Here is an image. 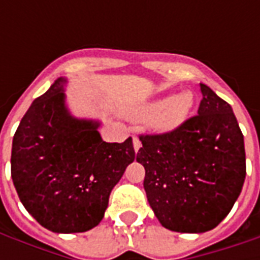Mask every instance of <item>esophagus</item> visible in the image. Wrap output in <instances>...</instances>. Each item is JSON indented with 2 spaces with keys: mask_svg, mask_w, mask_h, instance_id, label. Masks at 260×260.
<instances>
[{
  "mask_svg": "<svg viewBox=\"0 0 260 260\" xmlns=\"http://www.w3.org/2000/svg\"><path fill=\"white\" fill-rule=\"evenodd\" d=\"M132 143H134V149H135V152H138V150H139L142 146L139 138H138V136H134V138H132Z\"/></svg>",
  "mask_w": 260,
  "mask_h": 260,
  "instance_id": "esophagus-1",
  "label": "esophagus"
}]
</instances>
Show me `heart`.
Segmentation results:
<instances>
[{
	"label": "heart",
	"instance_id": "heart-1",
	"mask_svg": "<svg viewBox=\"0 0 260 260\" xmlns=\"http://www.w3.org/2000/svg\"><path fill=\"white\" fill-rule=\"evenodd\" d=\"M193 108L191 91H181L174 96H167L147 103L142 108V114L152 117L153 129L167 134L173 132L185 122Z\"/></svg>",
	"mask_w": 260,
	"mask_h": 260
}]
</instances>
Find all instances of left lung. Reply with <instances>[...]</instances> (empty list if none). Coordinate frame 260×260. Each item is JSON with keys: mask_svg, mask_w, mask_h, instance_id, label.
<instances>
[{"mask_svg": "<svg viewBox=\"0 0 260 260\" xmlns=\"http://www.w3.org/2000/svg\"><path fill=\"white\" fill-rule=\"evenodd\" d=\"M198 115L161 135H141L147 202L171 231L199 234L217 227L245 181L244 135L229 103L201 83Z\"/></svg>", "mask_w": 260, "mask_h": 260, "instance_id": "8db88e82", "label": "left lung"}]
</instances>
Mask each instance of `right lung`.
Listing matches in <instances>:
<instances>
[{
  "label": "right lung",
  "mask_w": 260,
  "mask_h": 260,
  "mask_svg": "<svg viewBox=\"0 0 260 260\" xmlns=\"http://www.w3.org/2000/svg\"><path fill=\"white\" fill-rule=\"evenodd\" d=\"M58 78L31 103L12 141L11 175L22 205L44 229L85 233L104 217L108 198L135 160L132 138L107 143L100 121L76 118Z\"/></svg>",
  "instance_id": "add662e5"
}]
</instances>
